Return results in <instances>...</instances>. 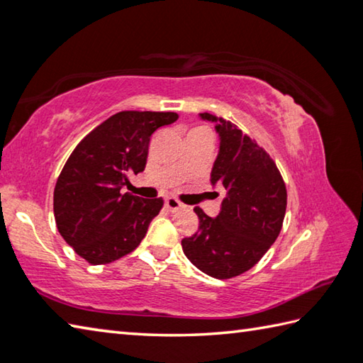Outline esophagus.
Wrapping results in <instances>:
<instances>
[{"instance_id":"1","label":"esophagus","mask_w":363,"mask_h":363,"mask_svg":"<svg viewBox=\"0 0 363 363\" xmlns=\"http://www.w3.org/2000/svg\"><path fill=\"white\" fill-rule=\"evenodd\" d=\"M164 208H167L169 213H176V211L182 209V203L179 200L171 199V196H169V199L164 200Z\"/></svg>"}]
</instances>
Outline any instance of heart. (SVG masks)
Returning a JSON list of instances; mask_svg holds the SVG:
<instances>
[{"label": "heart", "instance_id": "1", "mask_svg": "<svg viewBox=\"0 0 363 363\" xmlns=\"http://www.w3.org/2000/svg\"><path fill=\"white\" fill-rule=\"evenodd\" d=\"M203 127H196V128H194V130H201Z\"/></svg>", "mask_w": 363, "mask_h": 363}]
</instances>
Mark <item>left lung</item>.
<instances>
[{
	"label": "left lung",
	"instance_id": "obj_1",
	"mask_svg": "<svg viewBox=\"0 0 363 363\" xmlns=\"http://www.w3.org/2000/svg\"><path fill=\"white\" fill-rule=\"evenodd\" d=\"M220 136L211 182L227 190L216 219L194 208L199 232L182 240L194 265L216 279H230L252 268L279 236L287 206L286 182L265 149L233 122L204 113Z\"/></svg>",
	"mask_w": 363,
	"mask_h": 363
}]
</instances>
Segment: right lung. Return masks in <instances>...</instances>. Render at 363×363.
Returning <instances> with one entry per match:
<instances>
[{"label": "right lung", "instance_id": "obj_1", "mask_svg": "<svg viewBox=\"0 0 363 363\" xmlns=\"http://www.w3.org/2000/svg\"><path fill=\"white\" fill-rule=\"evenodd\" d=\"M176 113L122 111L98 125L72 150L54 190L55 223L63 240L90 265H106L135 250L163 200L122 194L146 167L154 131Z\"/></svg>", "mask_w": 363, "mask_h": 363}]
</instances>
